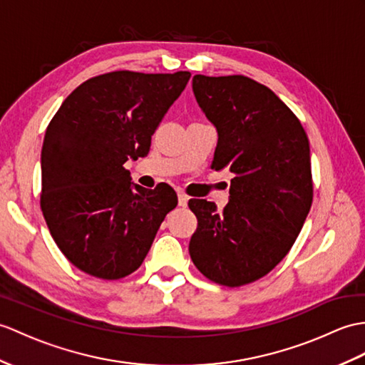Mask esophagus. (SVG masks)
I'll return each instance as SVG.
<instances>
[{"mask_svg":"<svg viewBox=\"0 0 365 365\" xmlns=\"http://www.w3.org/2000/svg\"><path fill=\"white\" fill-rule=\"evenodd\" d=\"M179 205L180 207L188 205V196H186V194H183V192H179Z\"/></svg>","mask_w":365,"mask_h":365,"instance_id":"1","label":"esophagus"}]
</instances>
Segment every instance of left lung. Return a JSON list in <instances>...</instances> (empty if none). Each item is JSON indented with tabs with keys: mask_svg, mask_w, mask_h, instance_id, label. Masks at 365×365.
<instances>
[{
	"mask_svg": "<svg viewBox=\"0 0 365 365\" xmlns=\"http://www.w3.org/2000/svg\"><path fill=\"white\" fill-rule=\"evenodd\" d=\"M192 91L217 132L211 168L235 177L222 211L188 202L197 217L190 255L211 282L242 286L269 274L297 240L312 203L309 141L289 107L245 76L196 74Z\"/></svg>",
	"mask_w": 365,
	"mask_h": 365,
	"instance_id": "obj_1",
	"label": "left lung"
}]
</instances>
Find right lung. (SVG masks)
<instances>
[{
    "label": "right lung",
    "mask_w": 365,
    "mask_h": 365,
    "mask_svg": "<svg viewBox=\"0 0 365 365\" xmlns=\"http://www.w3.org/2000/svg\"><path fill=\"white\" fill-rule=\"evenodd\" d=\"M190 78V71L101 74L81 83L51 120L40 205L57 247L82 272L104 279L132 274L175 208L171 186L143 188L123 165L148 155Z\"/></svg>",
    "instance_id": "obj_1"
}]
</instances>
